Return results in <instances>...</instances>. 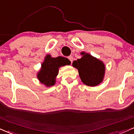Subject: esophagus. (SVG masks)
Returning a JSON list of instances; mask_svg holds the SVG:
<instances>
[{
	"label": "esophagus",
	"instance_id": "34e87169",
	"mask_svg": "<svg viewBox=\"0 0 134 134\" xmlns=\"http://www.w3.org/2000/svg\"><path fill=\"white\" fill-rule=\"evenodd\" d=\"M68 59H69V60L71 62V63H72V61H73V57H72V56H70V57H68Z\"/></svg>",
	"mask_w": 134,
	"mask_h": 134
}]
</instances>
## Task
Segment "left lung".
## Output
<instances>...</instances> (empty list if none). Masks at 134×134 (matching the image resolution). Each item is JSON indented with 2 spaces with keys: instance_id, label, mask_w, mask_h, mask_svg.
I'll return each mask as SVG.
<instances>
[{
  "instance_id": "1",
  "label": "left lung",
  "mask_w": 134,
  "mask_h": 134,
  "mask_svg": "<svg viewBox=\"0 0 134 134\" xmlns=\"http://www.w3.org/2000/svg\"><path fill=\"white\" fill-rule=\"evenodd\" d=\"M81 58L74 61L72 66L78 70L82 82L89 86H95L102 81L105 73V66L101 61L90 54L82 52Z\"/></svg>"
}]
</instances>
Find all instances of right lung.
<instances>
[{"label":"right lung","instance_id":"obj_1","mask_svg":"<svg viewBox=\"0 0 134 134\" xmlns=\"http://www.w3.org/2000/svg\"><path fill=\"white\" fill-rule=\"evenodd\" d=\"M71 64L66 58L58 57L52 58L48 54L42 64V69L38 74V79L47 86H52L55 83V79L58 74L59 67Z\"/></svg>","mask_w":134,"mask_h":134}]
</instances>
